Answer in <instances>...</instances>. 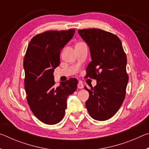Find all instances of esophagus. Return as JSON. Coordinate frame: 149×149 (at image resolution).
Returning a JSON list of instances; mask_svg holds the SVG:
<instances>
[{
	"label": "esophagus",
	"instance_id": "1",
	"mask_svg": "<svg viewBox=\"0 0 149 149\" xmlns=\"http://www.w3.org/2000/svg\"><path fill=\"white\" fill-rule=\"evenodd\" d=\"M84 84H82L81 81H79V83H78L77 84V88L78 89H83L84 88Z\"/></svg>",
	"mask_w": 149,
	"mask_h": 149
}]
</instances>
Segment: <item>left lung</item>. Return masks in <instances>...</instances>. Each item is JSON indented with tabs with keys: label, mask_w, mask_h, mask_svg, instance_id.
Segmentation results:
<instances>
[{
	"label": "left lung",
	"mask_w": 149,
	"mask_h": 149,
	"mask_svg": "<svg viewBox=\"0 0 149 149\" xmlns=\"http://www.w3.org/2000/svg\"><path fill=\"white\" fill-rule=\"evenodd\" d=\"M89 47L91 62L87 65L86 77L97 80L85 102L93 119H110L122 106L125 97L129 77L126 72L127 58L122 42L116 35L99 29L78 30Z\"/></svg>",
	"instance_id": "left-lung-1"
}]
</instances>
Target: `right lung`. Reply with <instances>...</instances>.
Returning a JSON list of instances; mask_svg holds the SVG:
<instances>
[{
    "mask_svg": "<svg viewBox=\"0 0 149 149\" xmlns=\"http://www.w3.org/2000/svg\"><path fill=\"white\" fill-rule=\"evenodd\" d=\"M75 29L47 31L30 41L24 60L25 89L30 109L46 124H56L64 118L67 98L77 87L70 78L55 87L53 72L60 64L61 50L74 36Z\"/></svg>",
    "mask_w": 149,
    "mask_h": 149,
    "instance_id": "obj_1",
    "label": "right lung"
}]
</instances>
